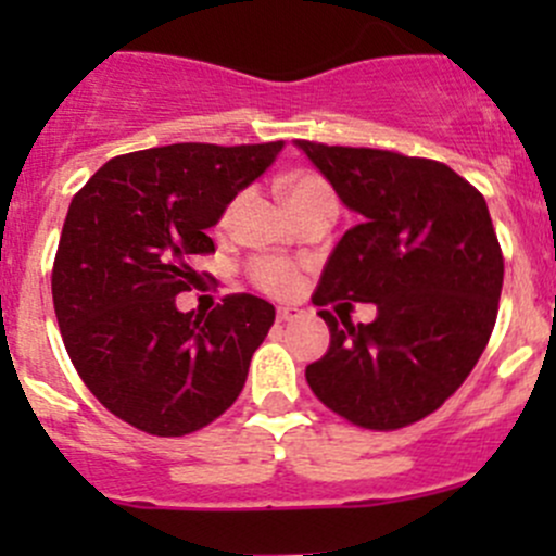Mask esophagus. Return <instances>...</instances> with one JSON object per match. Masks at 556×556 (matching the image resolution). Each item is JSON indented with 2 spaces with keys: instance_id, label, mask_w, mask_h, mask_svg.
Here are the masks:
<instances>
[{
  "instance_id": "obj_1",
  "label": "esophagus",
  "mask_w": 556,
  "mask_h": 556,
  "mask_svg": "<svg viewBox=\"0 0 556 556\" xmlns=\"http://www.w3.org/2000/svg\"><path fill=\"white\" fill-rule=\"evenodd\" d=\"M301 309H293V306H279L277 309V323H293V319L301 317Z\"/></svg>"
}]
</instances>
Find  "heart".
Masks as SVG:
<instances>
[{
  "mask_svg": "<svg viewBox=\"0 0 556 556\" xmlns=\"http://www.w3.org/2000/svg\"><path fill=\"white\" fill-rule=\"evenodd\" d=\"M282 188L285 199H288L290 210L293 212L317 204V201H333L336 204V195L333 190H330V185L312 172L290 174V177L285 179ZM228 215H231V210L226 212L223 223L228 220ZM247 274H250V282L255 285L257 290H263V293L268 295H279V299H282V295H293L295 290L301 288L299 266L290 261H282V257H255V261L250 263V268H247Z\"/></svg>",
  "mask_w": 556,
  "mask_h": 556,
  "instance_id": "1",
  "label": "heart"
}]
</instances>
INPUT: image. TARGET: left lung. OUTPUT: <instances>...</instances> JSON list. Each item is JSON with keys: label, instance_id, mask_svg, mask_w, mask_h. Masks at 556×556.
<instances>
[{"label": "left lung", "instance_id": "obj_1", "mask_svg": "<svg viewBox=\"0 0 556 556\" xmlns=\"http://www.w3.org/2000/svg\"><path fill=\"white\" fill-rule=\"evenodd\" d=\"M295 144L363 217L336 244L314 306L377 304V319L357 325L319 309L330 346L306 382L357 428L419 422L459 390L495 328L503 250L484 195L433 159Z\"/></svg>", "mask_w": 556, "mask_h": 556}]
</instances>
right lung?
I'll use <instances>...</instances> for the list:
<instances>
[{
  "instance_id": "right-lung-1",
  "label": "right lung",
  "mask_w": 556,
  "mask_h": 556,
  "mask_svg": "<svg viewBox=\"0 0 556 556\" xmlns=\"http://www.w3.org/2000/svg\"><path fill=\"white\" fill-rule=\"evenodd\" d=\"M282 148L137 150L106 161L72 199L50 274L61 339L97 401L142 433H195L242 392L274 306L233 293L193 314L174 299L199 279L195 257L215 252L210 228Z\"/></svg>"
}]
</instances>
